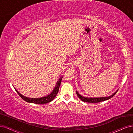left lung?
Returning <instances> with one entry per match:
<instances>
[{
  "instance_id": "1",
  "label": "left lung",
  "mask_w": 133,
  "mask_h": 133,
  "mask_svg": "<svg viewBox=\"0 0 133 133\" xmlns=\"http://www.w3.org/2000/svg\"><path fill=\"white\" fill-rule=\"evenodd\" d=\"M117 92V91L116 92H115L113 95H112L110 96L107 97H101V98H86V97H84L81 96L77 92H76V94H77V96H78V97L81 101H82L85 102L93 103H99V102H103V101H104L110 99V98L113 97L115 95V94H116Z\"/></svg>"
}]
</instances>
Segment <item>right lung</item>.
<instances>
[{"instance_id":"add662e5","label":"right lung","mask_w":133,"mask_h":133,"mask_svg":"<svg viewBox=\"0 0 133 133\" xmlns=\"http://www.w3.org/2000/svg\"><path fill=\"white\" fill-rule=\"evenodd\" d=\"M61 80H62V77L59 79L58 82H57L56 85L55 87V89H54L53 92H52L51 94H50L49 95L47 96L44 97H42V98H28L26 97H24V96L21 95V94L17 91L16 89H15L16 92L18 93V95L19 96L22 98L23 99H24L25 101H26L29 103H32L34 104H46V103H48L52 101L55 97L57 95V93L58 92V90L59 86H60V84L61 83Z\"/></svg>"}]
</instances>
